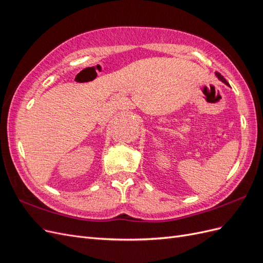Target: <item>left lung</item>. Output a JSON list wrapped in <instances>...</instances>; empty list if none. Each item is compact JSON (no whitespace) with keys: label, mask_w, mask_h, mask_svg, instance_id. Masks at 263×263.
<instances>
[{"label":"left lung","mask_w":263,"mask_h":263,"mask_svg":"<svg viewBox=\"0 0 263 263\" xmlns=\"http://www.w3.org/2000/svg\"><path fill=\"white\" fill-rule=\"evenodd\" d=\"M216 77H217V78H218V79H219V80H220V81H222V82H224V83H225V84H226V85H228V86H230V85H229V83H228V82H227V81H226V80H225V78H224V77H222V76H221V74H220V73H218V72H216Z\"/></svg>","instance_id":"obj_1"}]
</instances>
